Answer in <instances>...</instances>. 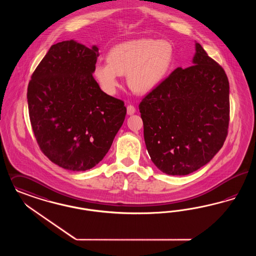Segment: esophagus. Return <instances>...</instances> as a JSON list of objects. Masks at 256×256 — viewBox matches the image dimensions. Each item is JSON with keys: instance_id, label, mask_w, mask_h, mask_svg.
Wrapping results in <instances>:
<instances>
[{"instance_id": "obj_1", "label": "esophagus", "mask_w": 256, "mask_h": 256, "mask_svg": "<svg viewBox=\"0 0 256 256\" xmlns=\"http://www.w3.org/2000/svg\"><path fill=\"white\" fill-rule=\"evenodd\" d=\"M136 112V110H135V108H134V106L132 104H128V106H126V113L128 114V115H132Z\"/></svg>"}]
</instances>
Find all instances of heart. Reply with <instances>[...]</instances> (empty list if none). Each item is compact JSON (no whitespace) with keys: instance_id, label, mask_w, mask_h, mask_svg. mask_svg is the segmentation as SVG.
<instances>
[{"instance_id":"b5f03b06","label":"heart","mask_w":256,"mask_h":256,"mask_svg":"<svg viewBox=\"0 0 256 256\" xmlns=\"http://www.w3.org/2000/svg\"><path fill=\"white\" fill-rule=\"evenodd\" d=\"M174 46L164 39L139 38L118 44L106 55V62L94 66V76L102 92L114 94L120 75L126 74L130 88L144 94L163 81L174 61Z\"/></svg>"}]
</instances>
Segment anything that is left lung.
<instances>
[{
  "label": "left lung",
  "instance_id": "left-lung-1",
  "mask_svg": "<svg viewBox=\"0 0 256 256\" xmlns=\"http://www.w3.org/2000/svg\"><path fill=\"white\" fill-rule=\"evenodd\" d=\"M144 138L154 164L186 175L223 146L230 121V84L223 68L195 42L192 66L177 68L139 104Z\"/></svg>",
  "mask_w": 256,
  "mask_h": 256
}]
</instances>
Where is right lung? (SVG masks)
Instances as JSON below:
<instances>
[{"mask_svg":"<svg viewBox=\"0 0 256 256\" xmlns=\"http://www.w3.org/2000/svg\"><path fill=\"white\" fill-rule=\"evenodd\" d=\"M99 50L74 40L52 46L31 76L28 104L42 154L72 172L102 161L126 113L92 76Z\"/></svg>","mask_w":256,"mask_h":256,"instance_id":"right-lung-1","label":"right lung"}]
</instances>
